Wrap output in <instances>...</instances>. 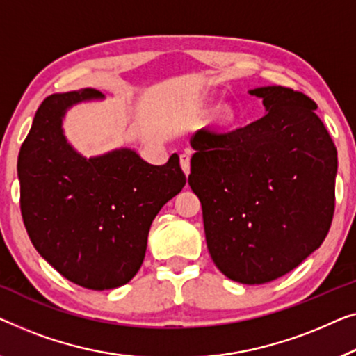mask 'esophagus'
<instances>
[{
	"label": "esophagus",
	"instance_id": "34e87169",
	"mask_svg": "<svg viewBox=\"0 0 356 356\" xmlns=\"http://www.w3.org/2000/svg\"><path fill=\"white\" fill-rule=\"evenodd\" d=\"M180 168H182L185 176H188V174H190V156L187 153L180 154Z\"/></svg>",
	"mask_w": 356,
	"mask_h": 356
}]
</instances>
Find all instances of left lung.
I'll list each match as a JSON object with an SVG mask.
<instances>
[{
  "mask_svg": "<svg viewBox=\"0 0 356 356\" xmlns=\"http://www.w3.org/2000/svg\"><path fill=\"white\" fill-rule=\"evenodd\" d=\"M266 114L248 126L200 129L188 184L202 202L208 252L240 284H266L321 247L334 214L337 149L316 103L292 88L248 92Z\"/></svg>",
  "mask_w": 356,
  "mask_h": 356,
  "instance_id": "1",
  "label": "left lung"
}]
</instances>
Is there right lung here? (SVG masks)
I'll return each instance as SVG.
<instances>
[{
    "label": "right lung",
    "instance_id": "right-lung-1",
    "mask_svg": "<svg viewBox=\"0 0 356 356\" xmlns=\"http://www.w3.org/2000/svg\"><path fill=\"white\" fill-rule=\"evenodd\" d=\"M103 98L93 88L48 97L17 161L33 247L59 274L92 290L121 287L137 274L153 219L185 185L176 153L153 166L130 148L85 158L67 142V109Z\"/></svg>",
    "mask_w": 356,
    "mask_h": 356
}]
</instances>
